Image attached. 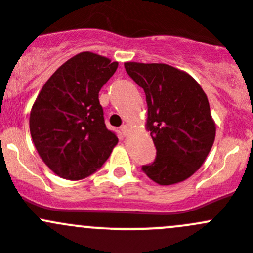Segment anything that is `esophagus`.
<instances>
[{"label": "esophagus", "instance_id": "1", "mask_svg": "<svg viewBox=\"0 0 253 253\" xmlns=\"http://www.w3.org/2000/svg\"><path fill=\"white\" fill-rule=\"evenodd\" d=\"M121 131H122V133H124V134H127V132L129 131L128 125H124V126L121 127Z\"/></svg>", "mask_w": 253, "mask_h": 253}]
</instances>
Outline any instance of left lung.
<instances>
[{
    "label": "left lung",
    "mask_w": 253,
    "mask_h": 253,
    "mask_svg": "<svg viewBox=\"0 0 253 253\" xmlns=\"http://www.w3.org/2000/svg\"><path fill=\"white\" fill-rule=\"evenodd\" d=\"M147 102L146 129L157 157L142 169L153 182L176 185L206 161L216 137L206 93L191 75L166 63L125 62Z\"/></svg>",
    "instance_id": "1"
}]
</instances>
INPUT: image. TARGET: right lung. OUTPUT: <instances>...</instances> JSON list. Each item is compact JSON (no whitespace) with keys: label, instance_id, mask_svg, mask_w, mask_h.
<instances>
[{"label":"right lung","instance_id":"add662e5","mask_svg":"<svg viewBox=\"0 0 253 253\" xmlns=\"http://www.w3.org/2000/svg\"><path fill=\"white\" fill-rule=\"evenodd\" d=\"M119 62L81 52L47 80L30 113V132L42 161L65 180L97 171L119 138L107 129L98 92Z\"/></svg>","mask_w":253,"mask_h":253}]
</instances>
